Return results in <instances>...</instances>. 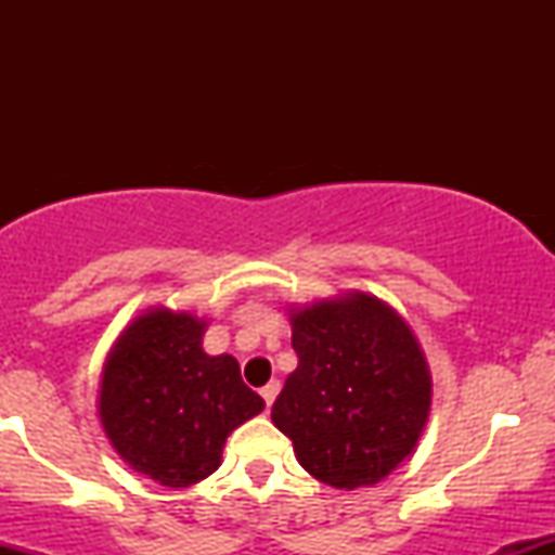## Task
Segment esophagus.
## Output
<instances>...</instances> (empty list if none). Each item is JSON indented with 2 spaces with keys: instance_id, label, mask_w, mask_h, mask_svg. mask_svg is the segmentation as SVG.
Listing matches in <instances>:
<instances>
[{
  "instance_id": "obj_1",
  "label": "esophagus",
  "mask_w": 555,
  "mask_h": 555,
  "mask_svg": "<svg viewBox=\"0 0 555 555\" xmlns=\"http://www.w3.org/2000/svg\"><path fill=\"white\" fill-rule=\"evenodd\" d=\"M279 393V380H271V384H266L263 388H260V397L266 399V406L273 404V399H276Z\"/></svg>"
}]
</instances>
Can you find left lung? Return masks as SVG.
<instances>
[{"label":"left lung","instance_id":"left-lung-1","mask_svg":"<svg viewBox=\"0 0 555 555\" xmlns=\"http://www.w3.org/2000/svg\"><path fill=\"white\" fill-rule=\"evenodd\" d=\"M297 367L271 420L305 473L331 488L375 486L415 451L433 378L415 331L371 292L289 308Z\"/></svg>","mask_w":555,"mask_h":555}]
</instances>
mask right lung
<instances>
[{
	"label": "right lung",
	"mask_w": 555,
	"mask_h": 555,
	"mask_svg": "<svg viewBox=\"0 0 555 555\" xmlns=\"http://www.w3.org/2000/svg\"><path fill=\"white\" fill-rule=\"evenodd\" d=\"M208 321L164 305L122 328L101 367L99 420L119 460L167 488L206 480L229 433L263 412L232 354H208Z\"/></svg>",
	"instance_id": "1"
}]
</instances>
